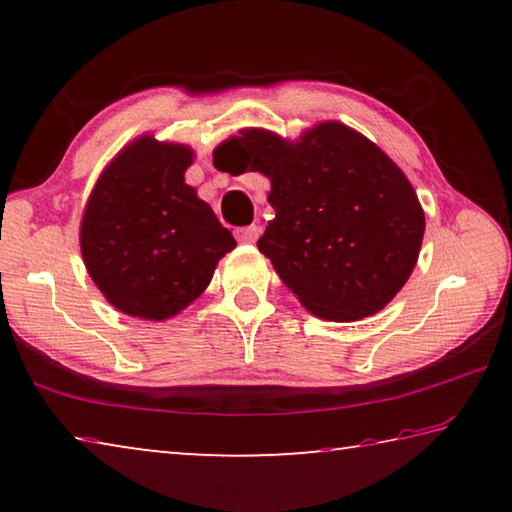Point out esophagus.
Returning a JSON list of instances; mask_svg holds the SVG:
<instances>
[{
	"instance_id": "esophagus-1",
	"label": "esophagus",
	"mask_w": 512,
	"mask_h": 512,
	"mask_svg": "<svg viewBox=\"0 0 512 512\" xmlns=\"http://www.w3.org/2000/svg\"><path fill=\"white\" fill-rule=\"evenodd\" d=\"M259 235H262V228H259V225H246V228L237 230V239L241 244H255Z\"/></svg>"
}]
</instances>
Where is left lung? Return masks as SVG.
Here are the masks:
<instances>
[{"mask_svg":"<svg viewBox=\"0 0 512 512\" xmlns=\"http://www.w3.org/2000/svg\"><path fill=\"white\" fill-rule=\"evenodd\" d=\"M214 164L271 180L275 219L257 248L314 316H372L409 280L424 212L409 178L368 137L339 121L296 142L246 128L214 151Z\"/></svg>","mask_w":512,"mask_h":512,"instance_id":"obj_1","label":"left lung"}]
</instances>
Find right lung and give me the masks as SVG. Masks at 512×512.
Listing matches in <instances>:
<instances>
[{
    "label": "right lung",
    "mask_w": 512,
    "mask_h": 512,
    "mask_svg": "<svg viewBox=\"0 0 512 512\" xmlns=\"http://www.w3.org/2000/svg\"><path fill=\"white\" fill-rule=\"evenodd\" d=\"M194 151L144 135L117 153L81 221L85 268L112 307L167 320L210 284L237 246L212 207L185 183Z\"/></svg>",
    "instance_id": "add662e5"
}]
</instances>
